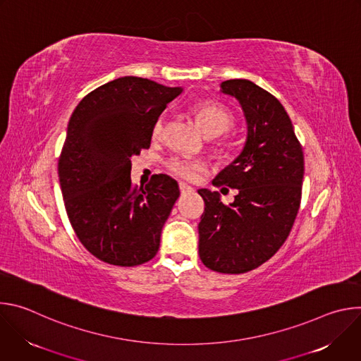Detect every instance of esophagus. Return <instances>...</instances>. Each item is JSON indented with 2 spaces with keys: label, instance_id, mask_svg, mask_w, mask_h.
Returning <instances> with one entry per match:
<instances>
[{
  "label": "esophagus",
  "instance_id": "34e87169",
  "mask_svg": "<svg viewBox=\"0 0 361 361\" xmlns=\"http://www.w3.org/2000/svg\"><path fill=\"white\" fill-rule=\"evenodd\" d=\"M180 192L181 194H190V192H192V187H190L188 184H185V183H180Z\"/></svg>",
  "mask_w": 361,
  "mask_h": 361
}]
</instances>
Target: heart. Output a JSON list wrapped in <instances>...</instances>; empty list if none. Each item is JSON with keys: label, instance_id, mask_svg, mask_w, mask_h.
Here are the masks:
<instances>
[{"label": "heart", "instance_id": "1", "mask_svg": "<svg viewBox=\"0 0 361 361\" xmlns=\"http://www.w3.org/2000/svg\"><path fill=\"white\" fill-rule=\"evenodd\" d=\"M192 114L201 131L207 137H219L226 133L234 121L233 113L216 101H202L192 106ZM166 117L161 114L152 123L151 138L160 140L164 134ZM169 170L184 180H195L201 171L207 169V163L198 159L174 157L167 164Z\"/></svg>", "mask_w": 361, "mask_h": 361}]
</instances>
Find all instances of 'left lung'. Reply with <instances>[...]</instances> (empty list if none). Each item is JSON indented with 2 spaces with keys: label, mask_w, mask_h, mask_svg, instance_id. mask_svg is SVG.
<instances>
[{
  "label": "left lung",
  "mask_w": 361,
  "mask_h": 361,
  "mask_svg": "<svg viewBox=\"0 0 361 361\" xmlns=\"http://www.w3.org/2000/svg\"><path fill=\"white\" fill-rule=\"evenodd\" d=\"M221 91L234 97L247 121L237 159L213 185L237 188L223 204L219 191L198 190L204 213L198 254L205 267L224 274L251 271L270 260L287 240L301 201L302 148L281 102L250 80H227Z\"/></svg>",
  "instance_id": "8db88e82"
}]
</instances>
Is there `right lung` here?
<instances>
[{"instance_id": "add662e5", "label": "right lung", "mask_w": 361, "mask_h": 361, "mask_svg": "<svg viewBox=\"0 0 361 361\" xmlns=\"http://www.w3.org/2000/svg\"><path fill=\"white\" fill-rule=\"evenodd\" d=\"M181 91L121 77L87 94L70 118L59 160L61 192L78 240L101 262L134 267L159 251L178 184L156 174L133 187L131 157L149 148L152 123Z\"/></svg>"}]
</instances>
